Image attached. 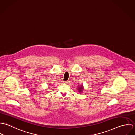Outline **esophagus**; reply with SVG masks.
<instances>
[{
	"label": "esophagus",
	"instance_id": "1",
	"mask_svg": "<svg viewBox=\"0 0 135 135\" xmlns=\"http://www.w3.org/2000/svg\"><path fill=\"white\" fill-rule=\"evenodd\" d=\"M69 83V81H64V83H65V84H67V83Z\"/></svg>",
	"mask_w": 135,
	"mask_h": 135
}]
</instances>
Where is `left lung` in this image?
<instances>
[{"instance_id":"8db88e82","label":"left lung","mask_w":135,"mask_h":135,"mask_svg":"<svg viewBox=\"0 0 135 135\" xmlns=\"http://www.w3.org/2000/svg\"><path fill=\"white\" fill-rule=\"evenodd\" d=\"M83 86H82V85H81V86H80V87H79L78 88V91H79V92H82V90H83Z\"/></svg>"}]
</instances>
